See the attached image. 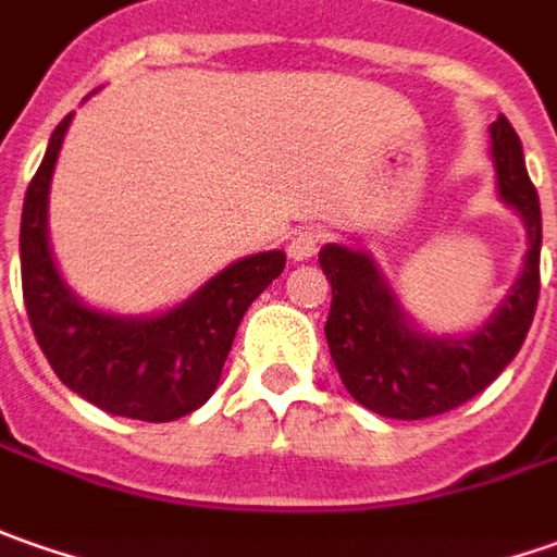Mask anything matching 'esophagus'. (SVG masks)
Segmentation results:
<instances>
[{"mask_svg": "<svg viewBox=\"0 0 557 557\" xmlns=\"http://www.w3.org/2000/svg\"><path fill=\"white\" fill-rule=\"evenodd\" d=\"M320 231H311V227H305V231H298L296 237L289 240L286 246V252H289V259L293 261H308L311 256H317V249H320Z\"/></svg>", "mask_w": 557, "mask_h": 557, "instance_id": "esophagus-1", "label": "esophagus"}]
</instances>
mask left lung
<instances>
[{
	"mask_svg": "<svg viewBox=\"0 0 557 557\" xmlns=\"http://www.w3.org/2000/svg\"><path fill=\"white\" fill-rule=\"evenodd\" d=\"M496 197L524 221L528 252L518 280L493 314L469 333H425L416 326L370 252L326 243L320 268L333 286L326 342L348 394L385 419H429L487 388L528 338L540 298L543 215L521 138L506 116L490 125Z\"/></svg>",
	"mask_w": 557,
	"mask_h": 557,
	"instance_id": "1",
	"label": "left lung"
}]
</instances>
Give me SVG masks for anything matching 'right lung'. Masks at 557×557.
Here are the masks:
<instances>
[{
	"mask_svg": "<svg viewBox=\"0 0 557 557\" xmlns=\"http://www.w3.org/2000/svg\"><path fill=\"white\" fill-rule=\"evenodd\" d=\"M73 113L51 132L21 215V283L29 326L70 392L110 416L172 422L219 388L249 305L283 274V249L231 261L197 293L157 314L91 308L61 277L49 240V190Z\"/></svg>",
	"mask_w": 557,
	"mask_h": 557,
	"instance_id": "obj_1",
	"label": "right lung"
}]
</instances>
